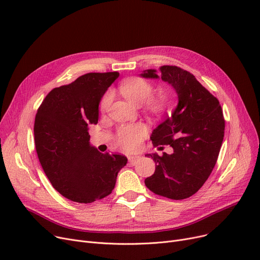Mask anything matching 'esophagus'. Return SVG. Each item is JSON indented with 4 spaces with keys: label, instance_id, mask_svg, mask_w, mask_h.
I'll list each match as a JSON object with an SVG mask.
<instances>
[{
    "label": "esophagus",
    "instance_id": "esophagus-1",
    "mask_svg": "<svg viewBox=\"0 0 260 260\" xmlns=\"http://www.w3.org/2000/svg\"><path fill=\"white\" fill-rule=\"evenodd\" d=\"M139 160V157L138 156H129L128 157V161L132 163V165H135L136 162H137Z\"/></svg>",
    "mask_w": 260,
    "mask_h": 260
}]
</instances>
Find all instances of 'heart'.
Wrapping results in <instances>:
<instances>
[{
	"mask_svg": "<svg viewBox=\"0 0 260 260\" xmlns=\"http://www.w3.org/2000/svg\"><path fill=\"white\" fill-rule=\"evenodd\" d=\"M120 91L124 97L135 105H141L148 113L160 115L166 111L169 105V97L166 92L160 91L153 94L154 86L143 78H129L123 81L120 85ZM113 94L111 91L106 92L101 100V111L106 112L112 103ZM146 135V128L137 123V124L122 125L118 128L116 141L118 146L124 151H134Z\"/></svg>",
	"mask_w": 260,
	"mask_h": 260,
	"instance_id": "obj_1",
	"label": "heart"
}]
</instances>
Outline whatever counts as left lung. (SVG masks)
I'll return each mask as SVG.
<instances>
[{"label":"left lung","instance_id":"8db88e82","mask_svg":"<svg viewBox=\"0 0 260 260\" xmlns=\"http://www.w3.org/2000/svg\"><path fill=\"white\" fill-rule=\"evenodd\" d=\"M159 72L176 90L178 105L154 129L151 140L160 149L171 146L173 153L146 155L154 159L156 169L144 183L159 196L181 200L197 193L208 180L220 152L225 122L219 101L194 75L173 65H163ZM141 76L159 78L156 70Z\"/></svg>","mask_w":260,"mask_h":260}]
</instances>
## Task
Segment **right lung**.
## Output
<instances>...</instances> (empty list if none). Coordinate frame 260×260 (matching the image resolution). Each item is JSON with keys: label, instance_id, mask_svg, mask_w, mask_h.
Segmentation results:
<instances>
[{"label": "right lung", "instance_id": "add662e5", "mask_svg": "<svg viewBox=\"0 0 260 260\" xmlns=\"http://www.w3.org/2000/svg\"><path fill=\"white\" fill-rule=\"evenodd\" d=\"M118 72L89 73L53 88L38 108L35 144L51 185L65 198L91 203L112 193L127 158L100 153L89 144L88 125L97 124L99 103Z\"/></svg>", "mask_w": 260, "mask_h": 260}]
</instances>
